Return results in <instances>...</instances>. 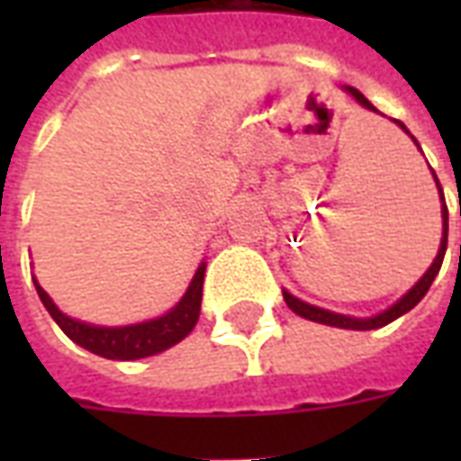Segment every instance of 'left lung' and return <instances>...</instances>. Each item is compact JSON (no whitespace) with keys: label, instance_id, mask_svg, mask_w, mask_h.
Masks as SVG:
<instances>
[{"label":"left lung","instance_id":"obj_1","mask_svg":"<svg viewBox=\"0 0 461 461\" xmlns=\"http://www.w3.org/2000/svg\"><path fill=\"white\" fill-rule=\"evenodd\" d=\"M346 91L353 98H356L357 104L363 105V108H367V111H375L377 108L370 101H367L366 95L360 94L357 88H353V86H346ZM402 131L410 135V131L405 128V122L395 121ZM412 138V135H410ZM415 140V138H412ZM417 145V140H415ZM420 148V145H417ZM432 177H435L437 182V190H439V200H442V244H439V251H437L435 261H432V267L425 271V276L417 281L412 289L407 291L402 299L397 301V303H393L390 309L383 311V313H377V316H373V319H353V316H343V313H333V311H326V309H319V306H311V303H306V301L296 299V296H291L289 291H284V301H286V306H289L294 313H299L301 319H309V321H316V323H323V326H336V329H350V330H373V329H383V326H387V323H393L395 319H400L402 313H407L410 309H415L420 301L425 299V294L429 291V286H432V281H435V276L439 274V267H442V259H445V251H447V230H449V212H447V204H445V194H442V185H439V180H437L435 170H432Z\"/></svg>","mask_w":461,"mask_h":461}]
</instances>
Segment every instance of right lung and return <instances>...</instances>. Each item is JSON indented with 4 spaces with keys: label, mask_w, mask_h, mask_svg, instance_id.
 Wrapping results in <instances>:
<instances>
[{
    "label": "right lung",
    "mask_w": 461,
    "mask_h": 461,
    "mask_svg": "<svg viewBox=\"0 0 461 461\" xmlns=\"http://www.w3.org/2000/svg\"><path fill=\"white\" fill-rule=\"evenodd\" d=\"M204 269L207 264L202 261L200 269L194 271L190 286L185 291L180 303L170 309L165 316L152 321H142V323H132V326H118V329H105V326H91L84 321H76L66 316L56 309L51 296L46 294L39 281L34 279L36 294L51 313V319L59 323V329L64 330L68 339L78 343L86 350H91L95 356L108 357V360H138V357L155 356L167 350L175 343H180L200 319L202 306V284H204Z\"/></svg>",
    "instance_id": "1"
}]
</instances>
